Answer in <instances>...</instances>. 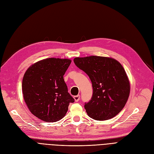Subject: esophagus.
I'll return each mask as SVG.
<instances>
[{"label":"esophagus","mask_w":154,"mask_h":154,"mask_svg":"<svg viewBox=\"0 0 154 154\" xmlns=\"http://www.w3.org/2000/svg\"><path fill=\"white\" fill-rule=\"evenodd\" d=\"M73 98H74V100H75V102H78L79 100V98H80V95H76V96H74Z\"/></svg>","instance_id":"esophagus-1"}]
</instances>
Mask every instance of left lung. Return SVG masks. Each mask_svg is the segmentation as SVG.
<instances>
[{
  "mask_svg": "<svg viewBox=\"0 0 154 154\" xmlns=\"http://www.w3.org/2000/svg\"><path fill=\"white\" fill-rule=\"evenodd\" d=\"M75 65L92 82L91 100L84 105L88 115L96 120L116 116L125 106L130 94V82L120 62L108 57H75Z\"/></svg>",
  "mask_w": 154,
  "mask_h": 154,
  "instance_id": "1",
  "label": "left lung"
}]
</instances>
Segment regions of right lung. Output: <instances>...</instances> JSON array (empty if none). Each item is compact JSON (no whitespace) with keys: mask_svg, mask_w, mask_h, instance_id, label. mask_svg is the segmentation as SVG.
<instances>
[{"mask_svg":"<svg viewBox=\"0 0 154 154\" xmlns=\"http://www.w3.org/2000/svg\"><path fill=\"white\" fill-rule=\"evenodd\" d=\"M70 59L47 58L28 68L22 80L24 101L33 115L46 122L60 120L74 99L68 92L63 75Z\"/></svg>","mask_w":154,"mask_h":154,"instance_id":"obj_1","label":"right lung"}]
</instances>
